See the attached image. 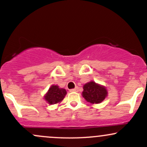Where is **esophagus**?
<instances>
[{
    "label": "esophagus",
    "mask_w": 147,
    "mask_h": 147,
    "mask_svg": "<svg viewBox=\"0 0 147 147\" xmlns=\"http://www.w3.org/2000/svg\"><path fill=\"white\" fill-rule=\"evenodd\" d=\"M70 92H78V91H79L78 87H76L75 88H74V89H71V90H70Z\"/></svg>",
    "instance_id": "esophagus-1"
}]
</instances>
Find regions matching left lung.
<instances>
[{
	"label": "left lung",
	"mask_w": 147,
	"mask_h": 147,
	"mask_svg": "<svg viewBox=\"0 0 147 147\" xmlns=\"http://www.w3.org/2000/svg\"><path fill=\"white\" fill-rule=\"evenodd\" d=\"M82 96L90 104H99L108 96V90L104 86L95 83L93 81L88 82L83 86Z\"/></svg>",
	"instance_id": "1"
}]
</instances>
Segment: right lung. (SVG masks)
<instances>
[{"label": "right lung", "instance_id": "obj_1", "mask_svg": "<svg viewBox=\"0 0 147 147\" xmlns=\"http://www.w3.org/2000/svg\"><path fill=\"white\" fill-rule=\"evenodd\" d=\"M66 94L67 92L65 89L61 88L59 86L52 85L48 92L43 96V98L48 104L53 105L61 102Z\"/></svg>", "mask_w": 147, "mask_h": 147}]
</instances>
